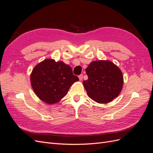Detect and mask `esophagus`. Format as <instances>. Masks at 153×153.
I'll list each match as a JSON object with an SVG mask.
<instances>
[{
    "label": "esophagus",
    "mask_w": 153,
    "mask_h": 153,
    "mask_svg": "<svg viewBox=\"0 0 153 153\" xmlns=\"http://www.w3.org/2000/svg\"><path fill=\"white\" fill-rule=\"evenodd\" d=\"M78 78H79V80L81 81L83 79V75H80L78 76Z\"/></svg>",
    "instance_id": "34e87169"
}]
</instances>
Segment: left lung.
Instances as JSON below:
<instances>
[{
    "mask_svg": "<svg viewBox=\"0 0 153 153\" xmlns=\"http://www.w3.org/2000/svg\"><path fill=\"white\" fill-rule=\"evenodd\" d=\"M88 79L83 84L90 98L107 103L119 96L123 86V73L109 61H92L86 68Z\"/></svg>",
    "mask_w": 153,
    "mask_h": 153,
    "instance_id": "8db88e82",
    "label": "left lung"
}]
</instances>
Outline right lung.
<instances>
[{
  "label": "right lung",
  "mask_w": 153,
  "mask_h": 153,
  "mask_svg": "<svg viewBox=\"0 0 153 153\" xmlns=\"http://www.w3.org/2000/svg\"><path fill=\"white\" fill-rule=\"evenodd\" d=\"M78 80L68 64L49 59L37 64L30 75L35 94L47 104L59 102L67 94L73 83Z\"/></svg>",
  "instance_id": "1"
}]
</instances>
